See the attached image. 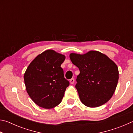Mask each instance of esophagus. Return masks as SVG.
<instances>
[{"instance_id":"34e87169","label":"esophagus","mask_w":133,"mask_h":133,"mask_svg":"<svg viewBox=\"0 0 133 133\" xmlns=\"http://www.w3.org/2000/svg\"><path fill=\"white\" fill-rule=\"evenodd\" d=\"M69 82H70V84H73V83H74V82H75V79H74V78H71Z\"/></svg>"}]
</instances>
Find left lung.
Returning a JSON list of instances; mask_svg holds the SVG:
<instances>
[{
  "instance_id": "left-lung-1",
  "label": "left lung",
  "mask_w": 133,
  "mask_h": 133,
  "mask_svg": "<svg viewBox=\"0 0 133 133\" xmlns=\"http://www.w3.org/2000/svg\"><path fill=\"white\" fill-rule=\"evenodd\" d=\"M73 64L80 70L77 89L83 104L97 107L107 103L113 95L118 80V69L112 60L100 51L70 54Z\"/></svg>"
}]
</instances>
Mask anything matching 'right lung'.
I'll return each mask as SVG.
<instances>
[{"mask_svg":"<svg viewBox=\"0 0 133 133\" xmlns=\"http://www.w3.org/2000/svg\"><path fill=\"white\" fill-rule=\"evenodd\" d=\"M66 56L47 50L36 57L24 75L26 91L39 107L50 109L60 104L69 85L61 64Z\"/></svg>","mask_w":133,"mask_h":133,"instance_id":"add662e5","label":"right lung"}]
</instances>
